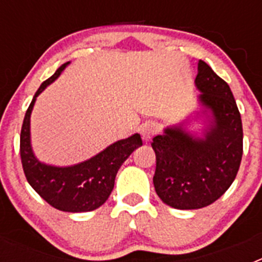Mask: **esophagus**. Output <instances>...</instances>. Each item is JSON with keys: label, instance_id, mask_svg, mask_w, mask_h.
Listing matches in <instances>:
<instances>
[{"label": "esophagus", "instance_id": "34e87169", "mask_svg": "<svg viewBox=\"0 0 262 262\" xmlns=\"http://www.w3.org/2000/svg\"><path fill=\"white\" fill-rule=\"evenodd\" d=\"M156 133H157V126L156 123H154V122H148V123H145L144 126L142 127V131H140L144 142H149Z\"/></svg>", "mask_w": 262, "mask_h": 262}]
</instances>
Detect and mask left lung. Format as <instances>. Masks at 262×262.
Segmentation results:
<instances>
[{"label":"left lung","instance_id":"left-lung-1","mask_svg":"<svg viewBox=\"0 0 262 262\" xmlns=\"http://www.w3.org/2000/svg\"><path fill=\"white\" fill-rule=\"evenodd\" d=\"M200 110L155 136L154 185L165 205L178 210L202 209L221 198L235 180L243 156V124L226 81L198 61L195 81ZM203 118L200 136L187 126Z\"/></svg>","mask_w":262,"mask_h":262}]
</instances>
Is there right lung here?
<instances>
[{
	"instance_id": "right-lung-1",
	"label": "right lung",
	"mask_w": 262,
	"mask_h": 262,
	"mask_svg": "<svg viewBox=\"0 0 262 262\" xmlns=\"http://www.w3.org/2000/svg\"><path fill=\"white\" fill-rule=\"evenodd\" d=\"M68 64L69 61L62 64L40 85L27 108L20 129V160L27 181L46 202L60 211L86 212L98 209L107 201L118 170L143 142L139 134H134L113 143L96 156L69 166L46 164L35 156L30 131L32 108L39 94L57 80Z\"/></svg>"
}]
</instances>
